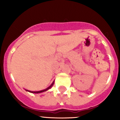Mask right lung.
Returning a JSON list of instances; mask_svg holds the SVG:
<instances>
[{"instance_id":"obj_1","label":"right lung","mask_w":120,"mask_h":120,"mask_svg":"<svg viewBox=\"0 0 120 120\" xmlns=\"http://www.w3.org/2000/svg\"><path fill=\"white\" fill-rule=\"evenodd\" d=\"M53 83H54V82H53V83H52V85H51L49 87L47 88V89H45V90H42V91H28V90H26V91H29V92H30V93H43V92L45 91H47V90H48L50 88L52 87V86H53Z\"/></svg>"}]
</instances>
